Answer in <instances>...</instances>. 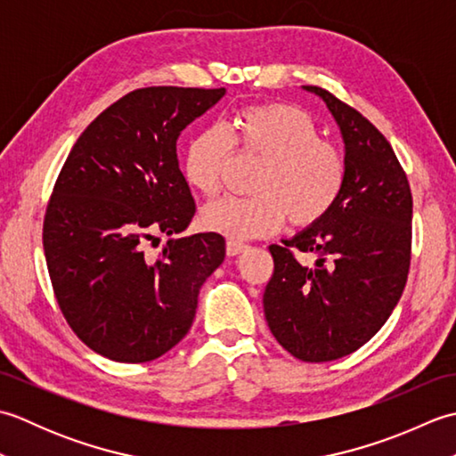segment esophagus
Listing matches in <instances>:
<instances>
[{"label": "esophagus", "instance_id": "esophagus-1", "mask_svg": "<svg viewBox=\"0 0 456 456\" xmlns=\"http://www.w3.org/2000/svg\"><path fill=\"white\" fill-rule=\"evenodd\" d=\"M225 248H227V255H229V256H237V255H240V253H245V250H247V245H245V243H240V240L229 239V240H227V245H225Z\"/></svg>", "mask_w": 456, "mask_h": 456}]
</instances>
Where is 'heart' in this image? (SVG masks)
I'll use <instances>...</instances> for the list:
<instances>
[{
  "label": "heart",
  "mask_w": 456,
  "mask_h": 456,
  "mask_svg": "<svg viewBox=\"0 0 456 456\" xmlns=\"http://www.w3.org/2000/svg\"><path fill=\"white\" fill-rule=\"evenodd\" d=\"M312 115L289 103L240 110L231 129L211 125L188 144L183 176L213 198L237 149L260 164L250 180L253 196H227L201 209V225L231 239L274 233L282 225L312 227L331 211L346 182V160L335 142L319 139Z\"/></svg>",
  "instance_id": "b5f03b06"
}]
</instances>
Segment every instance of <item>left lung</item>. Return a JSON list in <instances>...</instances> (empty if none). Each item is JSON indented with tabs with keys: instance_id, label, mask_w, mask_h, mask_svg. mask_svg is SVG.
Wrapping results in <instances>:
<instances>
[{
	"instance_id": "left-lung-1",
	"label": "left lung",
	"mask_w": 456,
	"mask_h": 456,
	"mask_svg": "<svg viewBox=\"0 0 456 456\" xmlns=\"http://www.w3.org/2000/svg\"><path fill=\"white\" fill-rule=\"evenodd\" d=\"M323 98L345 141L346 182L337 206L284 245H270L274 274L263 304L270 331L304 362L361 348L398 304L411 263L410 182L388 139L331 92ZM318 256L315 267L295 255Z\"/></svg>"
}]
</instances>
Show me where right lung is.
Segmentation results:
<instances>
[{
  "label": "right lung",
  "mask_w": 456,
  "mask_h": 456,
  "mask_svg": "<svg viewBox=\"0 0 456 456\" xmlns=\"http://www.w3.org/2000/svg\"><path fill=\"white\" fill-rule=\"evenodd\" d=\"M225 88L151 86L102 111L72 147L43 221L58 307L92 351L149 362L178 345L200 288L225 258V239L198 233L149 250L190 225L196 201L176 141Z\"/></svg>",
  "instance_id": "right-lung-1"
}]
</instances>
